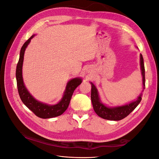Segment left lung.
<instances>
[{
    "mask_svg": "<svg viewBox=\"0 0 159 159\" xmlns=\"http://www.w3.org/2000/svg\"><path fill=\"white\" fill-rule=\"evenodd\" d=\"M140 64L141 74L143 76V89L145 87V66H144V61L142 54H140ZM91 99L92 102L93 107L95 112L97 113L98 116L103 119L111 120V121H119L126 117L127 115L131 113L137 107V105L141 102L142 99V93L139 95L136 101H134L130 103L126 104L122 106L109 107L105 105L99 97L98 91L95 85L91 82Z\"/></svg>",
    "mask_w": 159,
    "mask_h": 159,
    "instance_id": "left-lung-1",
    "label": "left lung"
}]
</instances>
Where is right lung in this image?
I'll use <instances>...</instances> for the list:
<instances>
[{
  "label": "right lung",
  "mask_w": 159,
  "mask_h": 159,
  "mask_svg": "<svg viewBox=\"0 0 159 159\" xmlns=\"http://www.w3.org/2000/svg\"><path fill=\"white\" fill-rule=\"evenodd\" d=\"M35 35H32L21 48L20 57H19L16 70L18 91L23 103L38 117L42 119H48L57 117L63 114L67 108L68 107L71 96L73 95L74 90L82 82V80L80 78H75L70 80L67 84L63 97H62L60 102L56 105H50L43 103L34 98L32 95L28 92V91L25 87V84H24L22 78V64L25 50L30 42L31 39Z\"/></svg>",
  "instance_id": "obj_1"
}]
</instances>
